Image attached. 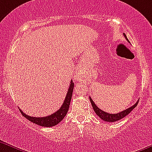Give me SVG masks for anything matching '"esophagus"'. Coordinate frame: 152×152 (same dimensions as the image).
Segmentation results:
<instances>
[{
    "label": "esophagus",
    "instance_id": "obj_1",
    "mask_svg": "<svg viewBox=\"0 0 152 152\" xmlns=\"http://www.w3.org/2000/svg\"><path fill=\"white\" fill-rule=\"evenodd\" d=\"M83 70L81 67L78 68L77 70H76V79H80L82 77H83Z\"/></svg>",
    "mask_w": 152,
    "mask_h": 152
}]
</instances>
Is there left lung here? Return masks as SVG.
Returning <instances> with one entry per match:
<instances>
[{
	"label": "left lung",
	"instance_id": "1",
	"mask_svg": "<svg viewBox=\"0 0 152 152\" xmlns=\"http://www.w3.org/2000/svg\"><path fill=\"white\" fill-rule=\"evenodd\" d=\"M124 35L126 38V39L127 42H129V41L128 40V39L126 38V35H125V33L124 34ZM89 99H90V102H91V105H92L93 109H94V110H95V113H96L97 115H98L100 118L102 119V120H104V121H106V122H110V123L115 122V121H117V120H121V119L125 117L126 115H128V114H129V113H130V112L132 111V110H133L136 106H137L138 102H139V101H137V102H136L134 105H132V107H129V108L126 109V110H123V111L120 112V113H107V112L104 111V110H101L100 108H98V107H97V105L95 104V102H93V100L91 99V97H89Z\"/></svg>",
	"mask_w": 152,
	"mask_h": 152
}]
</instances>
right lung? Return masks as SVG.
<instances>
[{
  "label": "right lung",
  "mask_w": 152,
  "mask_h": 152,
  "mask_svg": "<svg viewBox=\"0 0 152 152\" xmlns=\"http://www.w3.org/2000/svg\"><path fill=\"white\" fill-rule=\"evenodd\" d=\"M73 88H74V83H73V80H71L70 85L69 86V89L67 91V94L65 98L64 103L61 105L60 109L55 112V113L50 114V115L48 116V117H31V116L26 115V113H23L21 110L20 109V111L23 114V117H25L26 118L30 120L31 122L34 123V124H37V125L42 126L45 127H51L57 125L59 124L61 120L64 118V117L66 115L68 110H69V104L71 102V98H72V95H73Z\"/></svg>",
  "instance_id": "obj_1"
}]
</instances>
